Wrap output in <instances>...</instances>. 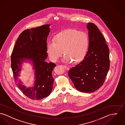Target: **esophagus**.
<instances>
[{
  "label": "esophagus",
  "mask_w": 125,
  "mask_h": 125,
  "mask_svg": "<svg viewBox=\"0 0 125 125\" xmlns=\"http://www.w3.org/2000/svg\"><path fill=\"white\" fill-rule=\"evenodd\" d=\"M63 67H64L66 69H69V67L68 66H63Z\"/></svg>",
  "instance_id": "esophagus-1"
}]
</instances>
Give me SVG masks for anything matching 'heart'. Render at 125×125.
Listing matches in <instances>:
<instances>
[{
	"instance_id": "heart-1",
	"label": "heart",
	"mask_w": 125,
	"mask_h": 125,
	"mask_svg": "<svg viewBox=\"0 0 125 125\" xmlns=\"http://www.w3.org/2000/svg\"><path fill=\"white\" fill-rule=\"evenodd\" d=\"M89 40L86 33L77 30L69 29L57 35L48 42L47 51L51 61L57 62L63 54L64 61L74 63L81 61L85 57Z\"/></svg>"
}]
</instances>
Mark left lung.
Wrapping results in <instances>:
<instances>
[{
	"mask_svg": "<svg viewBox=\"0 0 125 125\" xmlns=\"http://www.w3.org/2000/svg\"><path fill=\"white\" fill-rule=\"evenodd\" d=\"M88 50L79 64L70 68L68 75L74 86L81 92L92 93L105 82L110 67L109 50L96 25L88 23Z\"/></svg>",
	"mask_w": 125,
	"mask_h": 125,
	"instance_id": "obj_1",
	"label": "left lung"
}]
</instances>
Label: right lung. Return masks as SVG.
Listing matches in <instances>:
<instances>
[{"label":"right lung","mask_w":125,"mask_h":125,"mask_svg":"<svg viewBox=\"0 0 125 125\" xmlns=\"http://www.w3.org/2000/svg\"><path fill=\"white\" fill-rule=\"evenodd\" d=\"M50 25L24 30L17 39L11 57V68L17 86L26 96L33 100H40L48 96L52 90L54 79L52 72L56 66L45 61L48 57L47 39ZM31 60L35 70L34 86L26 88L18 78L23 59Z\"/></svg>","instance_id":"obj_1"}]
</instances>
